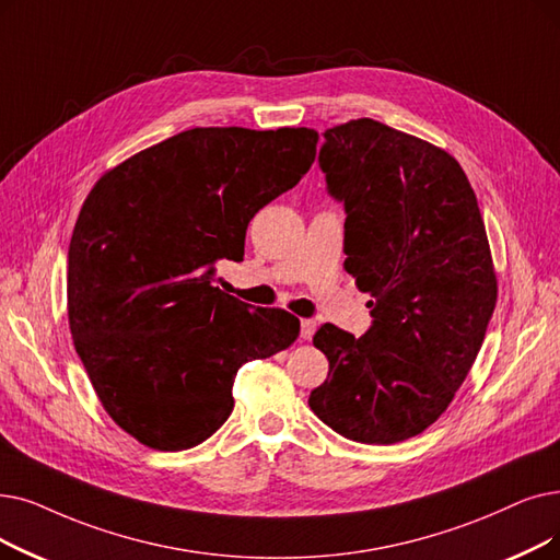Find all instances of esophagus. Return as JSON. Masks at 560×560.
Wrapping results in <instances>:
<instances>
[{
    "label": "esophagus",
    "instance_id": "obj_1",
    "mask_svg": "<svg viewBox=\"0 0 560 560\" xmlns=\"http://www.w3.org/2000/svg\"><path fill=\"white\" fill-rule=\"evenodd\" d=\"M315 327H318V323L311 320V318H304V320H302V338H304V340H311V336L315 334Z\"/></svg>",
    "mask_w": 560,
    "mask_h": 560
}]
</instances>
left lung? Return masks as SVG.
<instances>
[{
	"label": "left lung",
	"mask_w": 560,
	"mask_h": 560,
	"mask_svg": "<svg viewBox=\"0 0 560 560\" xmlns=\"http://www.w3.org/2000/svg\"><path fill=\"white\" fill-rule=\"evenodd\" d=\"M318 160L348 214L346 270L375 320L359 338L315 331L329 375L308 407L352 442H405L444 415L497 306L476 194L444 149L373 118L329 128Z\"/></svg>",
	"instance_id": "1"
}]
</instances>
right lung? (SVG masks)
<instances>
[{
	"label": "right lung",
	"instance_id": "right-lung-1",
	"mask_svg": "<svg viewBox=\"0 0 560 560\" xmlns=\"http://www.w3.org/2000/svg\"><path fill=\"white\" fill-rule=\"evenodd\" d=\"M311 128H191L109 168L68 249L72 343L112 421L143 446L185 451L233 411L242 363L295 343L300 320L214 281L245 254L254 214L315 160Z\"/></svg>",
	"mask_w": 560,
	"mask_h": 560
}]
</instances>
